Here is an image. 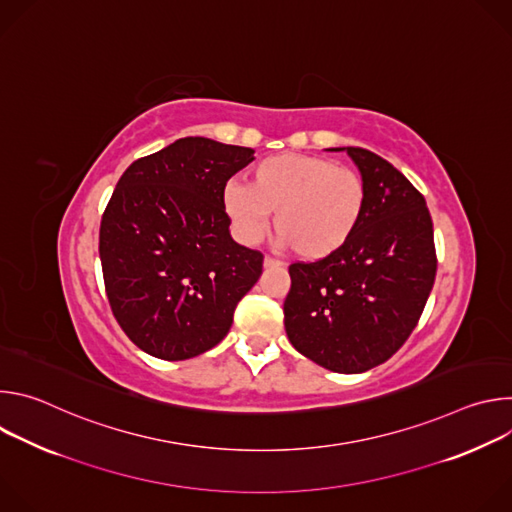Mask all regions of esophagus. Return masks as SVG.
<instances>
[{"label":"esophagus","instance_id":"1","mask_svg":"<svg viewBox=\"0 0 512 512\" xmlns=\"http://www.w3.org/2000/svg\"><path fill=\"white\" fill-rule=\"evenodd\" d=\"M263 267H265V269H277V267H281V261H279V259H273V257H265V259H263Z\"/></svg>","mask_w":512,"mask_h":512}]
</instances>
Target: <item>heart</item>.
<instances>
[{
	"mask_svg": "<svg viewBox=\"0 0 512 512\" xmlns=\"http://www.w3.org/2000/svg\"><path fill=\"white\" fill-rule=\"evenodd\" d=\"M367 200L358 170L304 154L263 158L251 168L249 186L229 184L223 198L241 239L257 241L275 214V237L304 261L338 253L356 233Z\"/></svg>",
	"mask_w": 512,
	"mask_h": 512,
	"instance_id": "1",
	"label": "heart"
}]
</instances>
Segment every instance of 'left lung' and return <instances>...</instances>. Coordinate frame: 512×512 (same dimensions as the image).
<instances>
[{
	"mask_svg": "<svg viewBox=\"0 0 512 512\" xmlns=\"http://www.w3.org/2000/svg\"><path fill=\"white\" fill-rule=\"evenodd\" d=\"M346 152L367 180V210L338 253L289 265L283 322L300 354L352 375L379 367L411 336L431 294L437 255L423 194L381 156Z\"/></svg>",
	"mask_w": 512,
	"mask_h": 512,
	"instance_id": "1",
	"label": "left lung"
}]
</instances>
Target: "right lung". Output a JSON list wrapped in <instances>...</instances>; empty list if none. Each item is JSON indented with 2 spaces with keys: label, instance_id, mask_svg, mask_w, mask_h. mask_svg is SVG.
Segmentation results:
<instances>
[{
  "label": "right lung",
  "instance_id": "obj_1",
  "mask_svg": "<svg viewBox=\"0 0 512 512\" xmlns=\"http://www.w3.org/2000/svg\"><path fill=\"white\" fill-rule=\"evenodd\" d=\"M251 148L184 137L135 160L101 218L99 255L111 312L129 340L162 360L221 342L263 253L233 241L225 186Z\"/></svg>",
  "mask_w": 512,
  "mask_h": 512
}]
</instances>
